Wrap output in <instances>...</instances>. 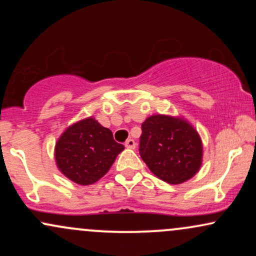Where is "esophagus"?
I'll use <instances>...</instances> for the list:
<instances>
[{"label": "esophagus", "mask_w": 256, "mask_h": 256, "mask_svg": "<svg viewBox=\"0 0 256 256\" xmlns=\"http://www.w3.org/2000/svg\"><path fill=\"white\" fill-rule=\"evenodd\" d=\"M125 146H126V148H128V149H134V148H136V142H134V140H131V138H130V140H128L125 142Z\"/></svg>", "instance_id": "obj_1"}]
</instances>
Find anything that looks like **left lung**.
<instances>
[{
  "label": "left lung",
  "mask_w": 256,
  "mask_h": 256,
  "mask_svg": "<svg viewBox=\"0 0 256 256\" xmlns=\"http://www.w3.org/2000/svg\"><path fill=\"white\" fill-rule=\"evenodd\" d=\"M140 155L152 174L177 185L200 171L204 144L198 130L184 116L152 114L142 124Z\"/></svg>",
  "instance_id": "8db88e82"
}]
</instances>
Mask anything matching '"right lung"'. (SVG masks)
I'll return each mask as SVG.
<instances>
[{
    "mask_svg": "<svg viewBox=\"0 0 256 256\" xmlns=\"http://www.w3.org/2000/svg\"><path fill=\"white\" fill-rule=\"evenodd\" d=\"M124 146L113 140L110 128L94 116L80 119L64 128L55 143L58 170L79 185H91L110 171Z\"/></svg>",
    "mask_w": 256,
    "mask_h": 256,
    "instance_id": "obj_1",
    "label": "right lung"
}]
</instances>
